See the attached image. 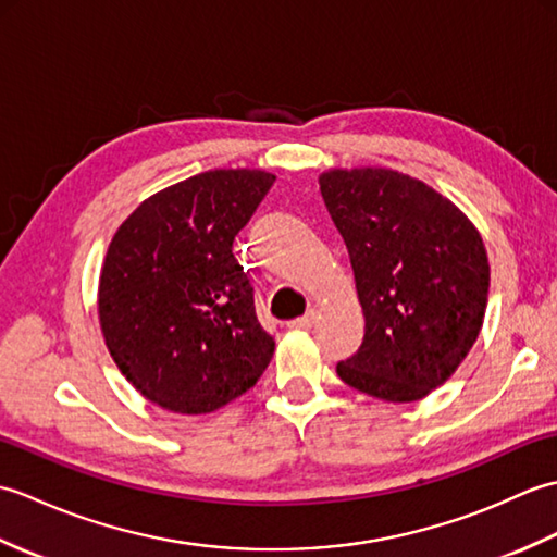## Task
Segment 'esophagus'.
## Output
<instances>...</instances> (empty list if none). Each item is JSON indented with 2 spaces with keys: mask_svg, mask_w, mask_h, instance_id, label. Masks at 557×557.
Masks as SVG:
<instances>
[{
  "mask_svg": "<svg viewBox=\"0 0 557 557\" xmlns=\"http://www.w3.org/2000/svg\"><path fill=\"white\" fill-rule=\"evenodd\" d=\"M315 318H318V313L311 309V311H306V315L294 318V321H289L287 325L289 327H299V330H309L315 323Z\"/></svg>",
  "mask_w": 557,
  "mask_h": 557,
  "instance_id": "1",
  "label": "esophagus"
}]
</instances>
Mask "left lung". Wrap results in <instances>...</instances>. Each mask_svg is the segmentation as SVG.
<instances>
[{
	"instance_id": "obj_1",
	"label": "left lung",
	"mask_w": 557,
	"mask_h": 557,
	"mask_svg": "<svg viewBox=\"0 0 557 557\" xmlns=\"http://www.w3.org/2000/svg\"><path fill=\"white\" fill-rule=\"evenodd\" d=\"M321 194L366 318L361 347L337 375L377 399H421L479 337L491 282L481 236L447 198L393 170L327 172Z\"/></svg>"
}]
</instances>
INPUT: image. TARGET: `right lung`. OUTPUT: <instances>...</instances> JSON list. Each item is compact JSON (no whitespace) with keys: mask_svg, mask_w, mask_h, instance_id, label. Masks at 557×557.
<instances>
[{"mask_svg":"<svg viewBox=\"0 0 557 557\" xmlns=\"http://www.w3.org/2000/svg\"><path fill=\"white\" fill-rule=\"evenodd\" d=\"M275 176L212 170L140 203L114 234L98 311L112 359L146 399L208 413L244 395L275 339L232 253Z\"/></svg>","mask_w":557,"mask_h":557,"instance_id":"1","label":"right lung"}]
</instances>
